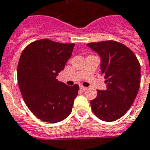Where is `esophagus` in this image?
Here are the masks:
<instances>
[{
	"instance_id": "34e87169",
	"label": "esophagus",
	"mask_w": 150,
	"mask_h": 150,
	"mask_svg": "<svg viewBox=\"0 0 150 150\" xmlns=\"http://www.w3.org/2000/svg\"><path fill=\"white\" fill-rule=\"evenodd\" d=\"M80 89H81L82 91H86V90L87 89V87H83V86H82V85H81V86H80Z\"/></svg>"
}]
</instances>
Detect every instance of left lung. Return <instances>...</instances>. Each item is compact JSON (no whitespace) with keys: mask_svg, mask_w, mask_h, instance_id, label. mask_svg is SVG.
Segmentation results:
<instances>
[{"mask_svg":"<svg viewBox=\"0 0 150 150\" xmlns=\"http://www.w3.org/2000/svg\"><path fill=\"white\" fill-rule=\"evenodd\" d=\"M101 58L100 69L107 83L91 100L92 111L105 122L122 117L133 104L140 86V64L129 48L113 40L87 44Z\"/></svg>","mask_w":150,"mask_h":150,"instance_id":"obj_1","label":"left lung"}]
</instances>
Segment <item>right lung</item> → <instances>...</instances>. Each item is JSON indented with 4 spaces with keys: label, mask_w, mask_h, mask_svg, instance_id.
Returning <instances> with one entry per match:
<instances>
[{
    "label": "right lung",
    "mask_w": 150,
    "mask_h": 150,
    "mask_svg": "<svg viewBox=\"0 0 150 150\" xmlns=\"http://www.w3.org/2000/svg\"><path fill=\"white\" fill-rule=\"evenodd\" d=\"M74 43L40 39L28 45L19 59L18 82L27 107L40 120L59 122L71 113L79 85L56 78L72 56Z\"/></svg>",
    "instance_id": "obj_1"
}]
</instances>
